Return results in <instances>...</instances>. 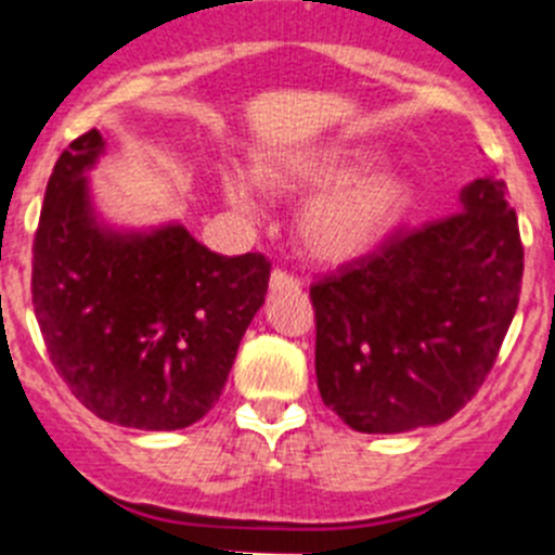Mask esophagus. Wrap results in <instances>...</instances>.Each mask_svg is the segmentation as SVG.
I'll return each instance as SVG.
<instances>
[{
  "mask_svg": "<svg viewBox=\"0 0 555 555\" xmlns=\"http://www.w3.org/2000/svg\"><path fill=\"white\" fill-rule=\"evenodd\" d=\"M269 286L278 292V288H300V278L292 272H286V269H274L272 278H269Z\"/></svg>",
  "mask_w": 555,
  "mask_h": 555,
  "instance_id": "esophagus-1",
  "label": "esophagus"
}]
</instances>
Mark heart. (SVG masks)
Wrapping results in <instances>:
<instances>
[{
  "instance_id": "b5f03b06",
  "label": "heart",
  "mask_w": 555,
  "mask_h": 555,
  "mask_svg": "<svg viewBox=\"0 0 555 555\" xmlns=\"http://www.w3.org/2000/svg\"><path fill=\"white\" fill-rule=\"evenodd\" d=\"M375 164L370 150H341L320 158L261 164V178L278 191L325 189L300 214V242L313 258L341 263L370 253L411 208L409 180L370 175ZM224 191L235 208L255 210V194L242 175L228 171Z\"/></svg>"
}]
</instances>
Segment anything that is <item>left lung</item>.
Wrapping results in <instances>:
<instances>
[{
	"label": "left lung",
	"mask_w": 555,
	"mask_h": 555,
	"mask_svg": "<svg viewBox=\"0 0 555 555\" xmlns=\"http://www.w3.org/2000/svg\"><path fill=\"white\" fill-rule=\"evenodd\" d=\"M522 286V242L503 180H475L461 210L311 286L317 386L352 430L439 425L478 395Z\"/></svg>",
	"instance_id": "obj_1"
}]
</instances>
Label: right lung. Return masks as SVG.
Instances as JSON below:
<instances>
[{
	"label": "right lung",
	"mask_w": 555,
	"mask_h": 555,
	"mask_svg": "<svg viewBox=\"0 0 555 555\" xmlns=\"http://www.w3.org/2000/svg\"><path fill=\"white\" fill-rule=\"evenodd\" d=\"M88 130L57 158L33 242V306L52 366L100 420L178 430L222 395L244 331L263 306L267 255H217L183 224L116 233L96 222Z\"/></svg>",
	"instance_id": "right-lung-1"
}]
</instances>
